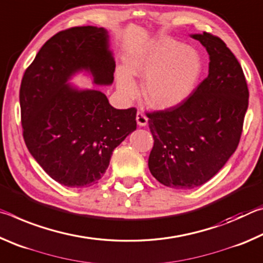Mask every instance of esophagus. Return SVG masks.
<instances>
[{"mask_svg": "<svg viewBox=\"0 0 263 263\" xmlns=\"http://www.w3.org/2000/svg\"><path fill=\"white\" fill-rule=\"evenodd\" d=\"M148 119L146 116L141 112V111H138L137 112V123L139 126H146L147 125Z\"/></svg>", "mask_w": 263, "mask_h": 263, "instance_id": "obj_1", "label": "esophagus"}]
</instances>
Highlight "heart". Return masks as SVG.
Returning <instances> with one entry per match:
<instances>
[{
	"label": "heart",
	"mask_w": 263,
	"mask_h": 263,
	"mask_svg": "<svg viewBox=\"0 0 263 263\" xmlns=\"http://www.w3.org/2000/svg\"><path fill=\"white\" fill-rule=\"evenodd\" d=\"M202 74L203 61L197 51L166 42L131 53L126 70H118L117 83L124 96L132 97L137 86L131 75L146 78L142 91L147 103L157 109H172L189 99Z\"/></svg>",
	"instance_id": "1"
}]
</instances>
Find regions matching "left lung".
Returning a JSON list of instances; mask_svg holds the SVG:
<instances>
[{"label": "left lung", "instance_id": "1", "mask_svg": "<svg viewBox=\"0 0 263 263\" xmlns=\"http://www.w3.org/2000/svg\"><path fill=\"white\" fill-rule=\"evenodd\" d=\"M206 48L209 75L183 103L147 112L154 145L148 168L160 183L194 189L220 171L238 147L248 108L241 66L220 38L191 34Z\"/></svg>", "mask_w": 263, "mask_h": 263}]
</instances>
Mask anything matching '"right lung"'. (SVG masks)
Segmentation results:
<instances>
[{"mask_svg": "<svg viewBox=\"0 0 263 263\" xmlns=\"http://www.w3.org/2000/svg\"><path fill=\"white\" fill-rule=\"evenodd\" d=\"M115 60L104 28L75 26L44 44L20 89L29 152L53 180L69 188L99 182L114 149L137 128V109L118 110L95 89L68 81L82 70L99 86L114 82Z\"/></svg>", "mask_w": 263, "mask_h": 263, "instance_id": "1", "label": "right lung"}]
</instances>
